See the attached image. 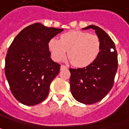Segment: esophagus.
<instances>
[{
    "label": "esophagus",
    "mask_w": 129,
    "mask_h": 129,
    "mask_svg": "<svg viewBox=\"0 0 129 129\" xmlns=\"http://www.w3.org/2000/svg\"><path fill=\"white\" fill-rule=\"evenodd\" d=\"M66 68H67V67L64 66V65H61V70H63V69H66Z\"/></svg>",
    "instance_id": "esophagus-1"
}]
</instances>
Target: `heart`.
<instances>
[{
    "label": "heart",
    "instance_id": "obj_1",
    "mask_svg": "<svg viewBox=\"0 0 129 129\" xmlns=\"http://www.w3.org/2000/svg\"><path fill=\"white\" fill-rule=\"evenodd\" d=\"M49 50L53 59L60 61L66 56L76 67H86L94 61L100 50V41L95 34L81 31H70L61 36L60 40L52 39Z\"/></svg>",
    "mask_w": 129,
    "mask_h": 129
}]
</instances>
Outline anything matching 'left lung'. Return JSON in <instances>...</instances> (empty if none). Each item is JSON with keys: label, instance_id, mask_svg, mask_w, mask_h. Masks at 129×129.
Segmentation results:
<instances>
[{"label": "left lung", "instance_id": "left-lung-1", "mask_svg": "<svg viewBox=\"0 0 129 129\" xmlns=\"http://www.w3.org/2000/svg\"><path fill=\"white\" fill-rule=\"evenodd\" d=\"M100 41V50L92 63L86 68H70V90L79 102L92 104L102 100L113 86L117 70V53L111 37L102 28L91 25Z\"/></svg>", "mask_w": 129, "mask_h": 129}]
</instances>
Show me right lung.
Instances as JSON below:
<instances>
[{
  "mask_svg": "<svg viewBox=\"0 0 129 129\" xmlns=\"http://www.w3.org/2000/svg\"><path fill=\"white\" fill-rule=\"evenodd\" d=\"M63 30L34 23L22 29L10 45L5 73L12 93L24 105H37L48 96L61 66L51 59L48 43Z\"/></svg>",
  "mask_w": 129,
  "mask_h": 129,
  "instance_id": "1",
  "label": "right lung"
}]
</instances>
